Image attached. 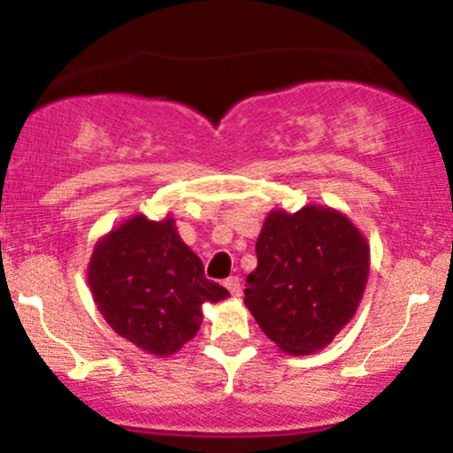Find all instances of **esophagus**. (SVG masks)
I'll return each mask as SVG.
<instances>
[{
    "instance_id": "obj_1",
    "label": "esophagus",
    "mask_w": 453,
    "mask_h": 453,
    "mask_svg": "<svg viewBox=\"0 0 453 453\" xmlns=\"http://www.w3.org/2000/svg\"><path fill=\"white\" fill-rule=\"evenodd\" d=\"M227 288V292H230L232 296H241V279L238 277H230V279H226V283H223Z\"/></svg>"
}]
</instances>
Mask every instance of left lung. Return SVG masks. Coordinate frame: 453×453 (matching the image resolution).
<instances>
[{"label":"left lung","instance_id":"left-lung-1","mask_svg":"<svg viewBox=\"0 0 453 453\" xmlns=\"http://www.w3.org/2000/svg\"><path fill=\"white\" fill-rule=\"evenodd\" d=\"M244 304L279 349H324L351 321L366 288L371 249L345 215L309 204L270 211L256 242Z\"/></svg>","mask_w":453,"mask_h":453}]
</instances>
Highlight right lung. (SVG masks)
Instances as JSON below:
<instances>
[{
    "label": "right lung",
    "mask_w": 453,
    "mask_h": 453,
    "mask_svg": "<svg viewBox=\"0 0 453 453\" xmlns=\"http://www.w3.org/2000/svg\"><path fill=\"white\" fill-rule=\"evenodd\" d=\"M97 309L119 336L153 356H170L197 334L202 304L230 292L204 277L173 217L136 215L93 249L87 270Z\"/></svg>",
    "instance_id": "add662e5"
}]
</instances>
